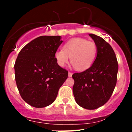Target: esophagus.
<instances>
[{
	"label": "esophagus",
	"mask_w": 132,
	"mask_h": 132,
	"mask_svg": "<svg viewBox=\"0 0 132 132\" xmlns=\"http://www.w3.org/2000/svg\"><path fill=\"white\" fill-rule=\"evenodd\" d=\"M72 72H68V76H69V77H71V76H72Z\"/></svg>",
	"instance_id": "34e87169"
}]
</instances>
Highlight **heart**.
<instances>
[{"label":"heart","instance_id":"1","mask_svg":"<svg viewBox=\"0 0 132 132\" xmlns=\"http://www.w3.org/2000/svg\"><path fill=\"white\" fill-rule=\"evenodd\" d=\"M97 53L94 42L82 38H74L66 42L63 50L56 51L54 56L57 63L64 67L69 61L75 69L84 71L92 66Z\"/></svg>","mask_w":132,"mask_h":132}]
</instances>
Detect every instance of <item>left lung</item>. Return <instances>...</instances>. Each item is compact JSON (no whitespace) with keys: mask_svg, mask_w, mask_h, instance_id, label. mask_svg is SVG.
<instances>
[{"mask_svg":"<svg viewBox=\"0 0 132 132\" xmlns=\"http://www.w3.org/2000/svg\"><path fill=\"white\" fill-rule=\"evenodd\" d=\"M89 35L97 48L96 58L89 69L72 75V91L79 105L94 110L104 105L111 97L116 86L119 66L109 44L99 36Z\"/></svg>","mask_w":132,"mask_h":132,"instance_id":"left-lung-1","label":"left lung"}]
</instances>
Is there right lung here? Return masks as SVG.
Here are the masks:
<instances>
[{
  "mask_svg": "<svg viewBox=\"0 0 132 132\" xmlns=\"http://www.w3.org/2000/svg\"><path fill=\"white\" fill-rule=\"evenodd\" d=\"M60 36H41L21 50L15 63V78L21 97L27 104L42 108L52 104L68 71L56 60L63 43Z\"/></svg>",
  "mask_w": 132,
  "mask_h": 132,
  "instance_id": "1",
  "label": "right lung"
}]
</instances>
